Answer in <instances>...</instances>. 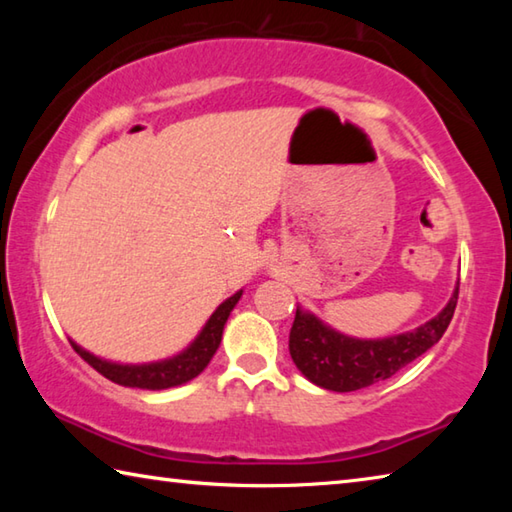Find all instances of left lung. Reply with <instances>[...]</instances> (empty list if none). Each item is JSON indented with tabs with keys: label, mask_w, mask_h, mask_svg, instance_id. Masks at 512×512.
Returning <instances> with one entry per match:
<instances>
[{
	"label": "left lung",
	"mask_w": 512,
	"mask_h": 512,
	"mask_svg": "<svg viewBox=\"0 0 512 512\" xmlns=\"http://www.w3.org/2000/svg\"><path fill=\"white\" fill-rule=\"evenodd\" d=\"M456 302L458 287L438 316L411 332L386 339H354L298 307L289 334L291 359L311 384L336 393L359 391L393 377L443 339Z\"/></svg>",
	"instance_id": "8db88e82"
}]
</instances>
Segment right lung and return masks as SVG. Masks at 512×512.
Wrapping results in <instances>:
<instances>
[{
  "label": "right lung",
  "instance_id": "obj_1",
  "mask_svg": "<svg viewBox=\"0 0 512 512\" xmlns=\"http://www.w3.org/2000/svg\"><path fill=\"white\" fill-rule=\"evenodd\" d=\"M241 293H244V289L237 291L235 296H230L228 300H223L221 305L214 309V314L207 318V323L203 325L201 332H198L196 339L189 343L183 352L173 354L169 359L151 363H117L97 357V354L81 348V345L74 343L72 339H69V343H72V348L79 352L94 370L101 372L103 377L115 381L119 386L144 388V391H164V388L183 386L187 381L201 375L207 368V363L212 361L214 352L219 350L223 327L228 323L230 311L235 309Z\"/></svg>",
  "mask_w": 512,
  "mask_h": 512
}]
</instances>
